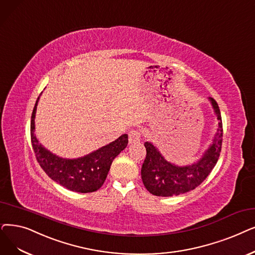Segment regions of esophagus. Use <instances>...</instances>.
<instances>
[{
  "label": "esophagus",
  "instance_id": "1",
  "mask_svg": "<svg viewBox=\"0 0 255 255\" xmlns=\"http://www.w3.org/2000/svg\"><path fill=\"white\" fill-rule=\"evenodd\" d=\"M129 143H136L140 141V133L138 130H131L129 131Z\"/></svg>",
  "mask_w": 255,
  "mask_h": 255
}]
</instances>
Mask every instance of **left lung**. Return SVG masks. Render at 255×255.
I'll use <instances>...</instances> for the list:
<instances>
[{
    "mask_svg": "<svg viewBox=\"0 0 255 255\" xmlns=\"http://www.w3.org/2000/svg\"><path fill=\"white\" fill-rule=\"evenodd\" d=\"M218 120L217 133L213 142L196 162L177 165L165 159L152 142L146 141L147 155L141 167V179L146 189L155 196L172 197L193 191L200 185L215 168L222 147V119L217 102L208 98Z\"/></svg>",
    "mask_w": 255,
    "mask_h": 255,
    "instance_id": "8db88e82",
    "label": "left lung"
}]
</instances>
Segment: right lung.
I'll return each mask as SVG.
<instances>
[{
    "label": "right lung",
    "instance_id": "add662e5",
    "mask_svg": "<svg viewBox=\"0 0 255 255\" xmlns=\"http://www.w3.org/2000/svg\"><path fill=\"white\" fill-rule=\"evenodd\" d=\"M37 98L31 117V141L36 159L52 180L77 193L96 192L103 185L110 165L128 143V135L122 134L116 140L78 158H63L43 147L35 135Z\"/></svg>",
    "mask_w": 255,
    "mask_h": 255
}]
</instances>
